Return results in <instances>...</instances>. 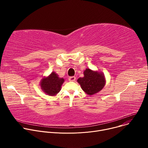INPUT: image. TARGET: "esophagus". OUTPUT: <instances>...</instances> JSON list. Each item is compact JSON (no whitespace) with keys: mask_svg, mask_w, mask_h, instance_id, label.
Returning <instances> with one entry per match:
<instances>
[{"mask_svg":"<svg viewBox=\"0 0 148 148\" xmlns=\"http://www.w3.org/2000/svg\"><path fill=\"white\" fill-rule=\"evenodd\" d=\"M75 79H76V78H75V77H74V76L70 77H69V79L70 81H75Z\"/></svg>","mask_w":148,"mask_h":148,"instance_id":"1","label":"esophagus"}]
</instances>
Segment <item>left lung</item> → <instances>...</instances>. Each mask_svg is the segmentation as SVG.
<instances>
[{
	"mask_svg": "<svg viewBox=\"0 0 148 148\" xmlns=\"http://www.w3.org/2000/svg\"><path fill=\"white\" fill-rule=\"evenodd\" d=\"M84 77L77 80L82 90L88 95H93L101 91L105 84L102 74L87 69L84 72Z\"/></svg>",
	"mask_w": 148,
	"mask_h": 148,
	"instance_id": "1",
	"label": "left lung"
}]
</instances>
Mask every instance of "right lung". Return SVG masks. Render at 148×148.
<instances>
[{
  "instance_id": "1",
  "label": "right lung",
  "mask_w": 148,
  "mask_h": 148,
  "mask_svg": "<svg viewBox=\"0 0 148 148\" xmlns=\"http://www.w3.org/2000/svg\"><path fill=\"white\" fill-rule=\"evenodd\" d=\"M64 79L59 78L58 75L53 72L48 77L44 78L41 82V87L47 95L53 96L61 90V87Z\"/></svg>"
}]
</instances>
